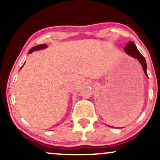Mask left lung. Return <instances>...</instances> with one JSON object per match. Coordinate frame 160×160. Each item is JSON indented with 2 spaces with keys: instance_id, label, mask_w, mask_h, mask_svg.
<instances>
[{
  "instance_id": "1",
  "label": "left lung",
  "mask_w": 160,
  "mask_h": 160,
  "mask_svg": "<svg viewBox=\"0 0 160 160\" xmlns=\"http://www.w3.org/2000/svg\"><path fill=\"white\" fill-rule=\"evenodd\" d=\"M124 51L129 55L132 57L133 58L137 59L139 61V62L141 63L142 68H143L144 73L145 75L148 77V74L147 72H146V68H147V65H146V62L145 60V58H143V56L140 53V52L138 51V49H137L136 46L132 41H130V43H128L126 45V47H124Z\"/></svg>"
}]
</instances>
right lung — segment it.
Returning <instances> with one entry per match:
<instances>
[{"instance_id":"right-lung-1","label":"right lung","mask_w":160,"mask_h":160,"mask_svg":"<svg viewBox=\"0 0 160 160\" xmlns=\"http://www.w3.org/2000/svg\"><path fill=\"white\" fill-rule=\"evenodd\" d=\"M48 47L47 45H46L45 43H43V44H40V45H37V46H36V47H33L32 48V49H30V51L28 52V53H31V52H34V51H38V50H40V49H45V48H47ZM23 66V65H22ZM22 66L21 67V68H22ZM20 68V69H21Z\"/></svg>"}]
</instances>
